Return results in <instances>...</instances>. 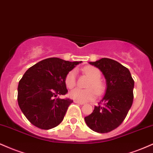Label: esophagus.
Wrapping results in <instances>:
<instances>
[{
	"mask_svg": "<svg viewBox=\"0 0 153 153\" xmlns=\"http://www.w3.org/2000/svg\"><path fill=\"white\" fill-rule=\"evenodd\" d=\"M74 103H76V104H79V105H84V103L83 102H79V101H76V100H74Z\"/></svg>",
	"mask_w": 153,
	"mask_h": 153,
	"instance_id": "esophagus-1",
	"label": "esophagus"
}]
</instances>
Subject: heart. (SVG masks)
Listing matches in <instances>:
<instances>
[{"instance_id": "b5f03b06", "label": "heart", "mask_w": 153, "mask_h": 153, "mask_svg": "<svg viewBox=\"0 0 153 153\" xmlns=\"http://www.w3.org/2000/svg\"><path fill=\"white\" fill-rule=\"evenodd\" d=\"M84 74L91 79L87 87L89 89H75L69 93L70 97L81 102H89L94 100L97 95L102 94L105 89V84L102 82L101 72L94 66H87L83 69ZM65 84L69 89H73L76 86V71H70L65 77Z\"/></svg>"}]
</instances>
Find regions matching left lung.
Instances as JSON below:
<instances>
[{
  "label": "left lung",
  "mask_w": 153,
  "mask_h": 153,
  "mask_svg": "<svg viewBox=\"0 0 153 153\" xmlns=\"http://www.w3.org/2000/svg\"><path fill=\"white\" fill-rule=\"evenodd\" d=\"M105 75L107 90L93 112L84 117L87 126L94 132L107 133L123 123L133 102L134 80L127 68L111 59L89 62Z\"/></svg>",
  "instance_id": "obj_1"
}]
</instances>
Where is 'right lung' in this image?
Listing matches in <instances>:
<instances>
[{
  "label": "right lung",
  "mask_w": 153,
  "mask_h": 153,
  "mask_svg": "<svg viewBox=\"0 0 153 153\" xmlns=\"http://www.w3.org/2000/svg\"><path fill=\"white\" fill-rule=\"evenodd\" d=\"M81 62L48 58L34 64L23 74L18 87V103L32 125L49 130L62 123L73 100L56 97L68 92L65 77Z\"/></svg>",
  "instance_id": "obj_1"
}]
</instances>
